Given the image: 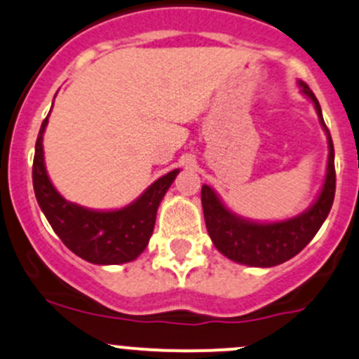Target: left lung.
Instances as JSON below:
<instances>
[{"label":"left lung","mask_w":359,"mask_h":359,"mask_svg":"<svg viewBox=\"0 0 359 359\" xmlns=\"http://www.w3.org/2000/svg\"><path fill=\"white\" fill-rule=\"evenodd\" d=\"M303 94L315 104L318 119L329 140V163L323 188L313 205L303 214L280 222H253L226 209L210 187H202V207L205 226L215 248L229 260L250 267H273L289 260L308 245L329 215L335 195L334 144L323 121L322 109L313 92L299 82Z\"/></svg>","instance_id":"1"}]
</instances>
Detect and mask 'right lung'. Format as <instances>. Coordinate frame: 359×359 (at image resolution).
Here are the masks:
<instances>
[{
  "label": "right lung",
  "instance_id": "obj_1",
  "mask_svg": "<svg viewBox=\"0 0 359 359\" xmlns=\"http://www.w3.org/2000/svg\"><path fill=\"white\" fill-rule=\"evenodd\" d=\"M46 125L48 118L42 121L37 135L32 181L37 203L49 224L75 255L90 264L118 265L135 260L147 248L156 224L157 207L180 169L150 184L133 203L123 209L107 212L86 209L57 194L46 172L42 150Z\"/></svg>",
  "mask_w": 359,
  "mask_h": 359
}]
</instances>
